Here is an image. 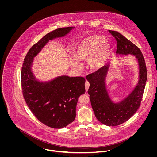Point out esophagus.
<instances>
[{
  "instance_id": "obj_1",
  "label": "esophagus",
  "mask_w": 157,
  "mask_h": 157,
  "mask_svg": "<svg viewBox=\"0 0 157 157\" xmlns=\"http://www.w3.org/2000/svg\"><path fill=\"white\" fill-rule=\"evenodd\" d=\"M90 83L88 82H85V90H86V91L87 92L88 91V88H89V87H90Z\"/></svg>"
}]
</instances>
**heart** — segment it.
<instances>
[{"label":"heart","instance_id":"obj_1","mask_svg":"<svg viewBox=\"0 0 157 157\" xmlns=\"http://www.w3.org/2000/svg\"><path fill=\"white\" fill-rule=\"evenodd\" d=\"M111 51V46L100 35H92L83 38L75 46L74 55L70 58L73 67L79 69L80 61L89 60L90 67L98 71L104 67Z\"/></svg>","mask_w":157,"mask_h":157}]
</instances>
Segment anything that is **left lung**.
I'll use <instances>...</instances> for the list:
<instances>
[{"instance_id": "left-lung-1", "label": "left lung", "mask_w": 157, "mask_h": 157, "mask_svg": "<svg viewBox=\"0 0 157 157\" xmlns=\"http://www.w3.org/2000/svg\"><path fill=\"white\" fill-rule=\"evenodd\" d=\"M117 42L116 55H135L138 60V81L131 92L118 102L110 97L106 86V78L110 64L86 76L90 82L88 90L90 101L97 120L105 125H119L129 120L140 107L147 79V67L140 49L118 32L108 30Z\"/></svg>"}]
</instances>
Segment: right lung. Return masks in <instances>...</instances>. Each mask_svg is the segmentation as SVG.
I'll list each match as a JSON object with an SVG mask.
<instances>
[{
    "label": "right lung",
    "instance_id": "1",
    "mask_svg": "<svg viewBox=\"0 0 157 157\" xmlns=\"http://www.w3.org/2000/svg\"><path fill=\"white\" fill-rule=\"evenodd\" d=\"M74 28H58L33 45L24 59L21 71L23 95L26 104L37 120L55 129L67 127L75 120L78 98L85 92V79L81 76L62 75L49 81H39L32 67L34 58L49 40L64 37Z\"/></svg>",
    "mask_w": 157,
    "mask_h": 157
}]
</instances>
